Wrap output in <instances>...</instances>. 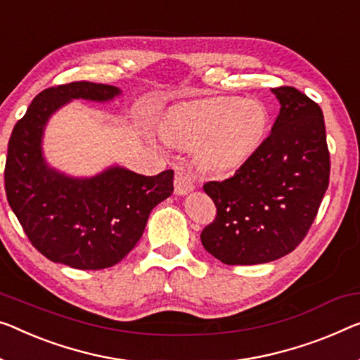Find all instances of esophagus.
<instances>
[{"instance_id": "1", "label": "esophagus", "mask_w": 360, "mask_h": 360, "mask_svg": "<svg viewBox=\"0 0 360 360\" xmlns=\"http://www.w3.org/2000/svg\"><path fill=\"white\" fill-rule=\"evenodd\" d=\"M194 181L189 174L186 173H178L174 178V194L176 195H186L189 192L194 191Z\"/></svg>"}]
</instances>
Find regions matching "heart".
<instances>
[{
	"instance_id": "obj_1",
	"label": "heart",
	"mask_w": 360,
	"mask_h": 360,
	"mask_svg": "<svg viewBox=\"0 0 360 360\" xmlns=\"http://www.w3.org/2000/svg\"><path fill=\"white\" fill-rule=\"evenodd\" d=\"M270 115L259 100L236 96L179 106L165 117L166 142L195 148V163L205 173H229L257 152L266 136Z\"/></svg>"
}]
</instances>
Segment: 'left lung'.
<instances>
[{"label": "left lung", "mask_w": 360, "mask_h": 360, "mask_svg": "<svg viewBox=\"0 0 360 360\" xmlns=\"http://www.w3.org/2000/svg\"><path fill=\"white\" fill-rule=\"evenodd\" d=\"M281 108L252 157L224 181L203 186L217 218L202 244L226 265L266 264L305 238L330 182L323 112L294 87L271 89Z\"/></svg>", "instance_id": "1"}]
</instances>
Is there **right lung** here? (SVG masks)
I'll list each match as a JSON object with an SVG mask.
<instances>
[{
    "label": "right lung",
    "mask_w": 360,
    "mask_h": 360,
    "mask_svg": "<svg viewBox=\"0 0 360 360\" xmlns=\"http://www.w3.org/2000/svg\"><path fill=\"white\" fill-rule=\"evenodd\" d=\"M117 95V87L85 80L45 89L14 126L8 143L9 207L40 254L77 270L121 262L142 238L150 212L173 194V169L142 176L115 165L92 178H74L46 163L43 131L61 106L79 98L103 103Z\"/></svg>",
    "instance_id": "obj_1"
}]
</instances>
